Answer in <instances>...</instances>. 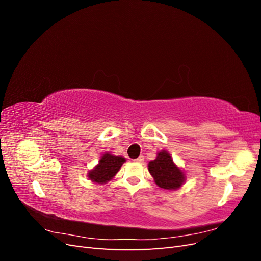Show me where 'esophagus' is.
<instances>
[{"mask_svg":"<svg viewBox=\"0 0 261 261\" xmlns=\"http://www.w3.org/2000/svg\"><path fill=\"white\" fill-rule=\"evenodd\" d=\"M134 161H136V162H138V163H143V162H144V156L140 155V156H138L137 159H135Z\"/></svg>","mask_w":261,"mask_h":261,"instance_id":"esophagus-1","label":"esophagus"}]
</instances>
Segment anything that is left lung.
I'll return each instance as SVG.
<instances>
[{
  "label": "left lung",
  "mask_w": 261,
  "mask_h": 261,
  "mask_svg": "<svg viewBox=\"0 0 261 261\" xmlns=\"http://www.w3.org/2000/svg\"><path fill=\"white\" fill-rule=\"evenodd\" d=\"M148 171L152 175L154 183L165 191H176L186 180L184 171L174 163L167 150H161L156 153L155 159L148 163Z\"/></svg>",
  "instance_id": "left-lung-1"
}]
</instances>
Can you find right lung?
I'll return each instance as SVG.
<instances>
[{"label":"right lung","instance_id":"add662e5","mask_svg":"<svg viewBox=\"0 0 261 261\" xmlns=\"http://www.w3.org/2000/svg\"><path fill=\"white\" fill-rule=\"evenodd\" d=\"M125 161L124 156L105 152L100 156L99 163L96 167L87 173V177L96 184H107L108 181L113 179Z\"/></svg>","mask_w":261,"mask_h":261}]
</instances>
